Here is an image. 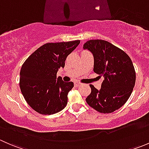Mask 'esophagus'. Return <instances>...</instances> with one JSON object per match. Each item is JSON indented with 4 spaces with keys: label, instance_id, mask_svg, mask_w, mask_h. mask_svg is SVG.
<instances>
[{
    "label": "esophagus",
    "instance_id": "esophagus-1",
    "mask_svg": "<svg viewBox=\"0 0 149 149\" xmlns=\"http://www.w3.org/2000/svg\"><path fill=\"white\" fill-rule=\"evenodd\" d=\"M74 85H75V86L77 87V86H80V85H81V84H80V83H79V82H75V83H74Z\"/></svg>",
    "mask_w": 149,
    "mask_h": 149
}]
</instances>
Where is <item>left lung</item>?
I'll list each match as a JSON object with an SVG mask.
<instances>
[{
	"label": "left lung",
	"instance_id": "left-lung-1",
	"mask_svg": "<svg viewBox=\"0 0 149 149\" xmlns=\"http://www.w3.org/2000/svg\"><path fill=\"white\" fill-rule=\"evenodd\" d=\"M94 56V71L103 76L101 88L90 85L91 92L87 104L101 113H111L120 109L130 97L135 83L136 72L130 57L110 42L91 40L84 45Z\"/></svg>",
	"mask_w": 149,
	"mask_h": 149
}]
</instances>
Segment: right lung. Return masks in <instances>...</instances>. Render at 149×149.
<instances>
[{
	"label": "right lung",
	"mask_w": 149,
	"mask_h": 149,
	"mask_svg": "<svg viewBox=\"0 0 149 149\" xmlns=\"http://www.w3.org/2000/svg\"><path fill=\"white\" fill-rule=\"evenodd\" d=\"M80 40L43 45L26 60L20 70L21 91L28 104L42 115H53L65 108L73 82L57 78L68 55Z\"/></svg>",
	"instance_id": "1"
}]
</instances>
